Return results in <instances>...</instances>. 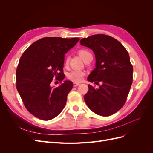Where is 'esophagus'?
Here are the masks:
<instances>
[{"mask_svg": "<svg viewBox=\"0 0 153 153\" xmlns=\"http://www.w3.org/2000/svg\"><path fill=\"white\" fill-rule=\"evenodd\" d=\"M80 85L79 83H76V82H74L73 83V86L74 87H77L78 85Z\"/></svg>", "mask_w": 153, "mask_h": 153, "instance_id": "34e87169", "label": "esophagus"}]
</instances>
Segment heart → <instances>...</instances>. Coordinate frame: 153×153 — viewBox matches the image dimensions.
Instances as JSON below:
<instances>
[{
	"label": "heart",
	"mask_w": 153,
	"mask_h": 153,
	"mask_svg": "<svg viewBox=\"0 0 153 153\" xmlns=\"http://www.w3.org/2000/svg\"><path fill=\"white\" fill-rule=\"evenodd\" d=\"M78 53L80 55V57L84 60V61H85L89 57L92 56V54L91 53V52L86 49L79 50L78 51ZM65 64L66 65L68 64V59L66 60ZM85 75V73L84 71H80V70H73L68 73V78L73 82L79 83L83 80Z\"/></svg>",
	"instance_id": "obj_1"
}]
</instances>
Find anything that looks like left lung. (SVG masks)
<instances>
[{
	"label": "left lung",
	"mask_w": 153,
	"mask_h": 153,
	"mask_svg": "<svg viewBox=\"0 0 153 153\" xmlns=\"http://www.w3.org/2000/svg\"><path fill=\"white\" fill-rule=\"evenodd\" d=\"M80 43L93 50L96 59L87 80L103 83L98 89L88 85L85 103L95 114L110 116L124 106L132 84L133 69L129 54L119 41L108 35H92Z\"/></svg>",
	"instance_id": "8db88e82"
}]
</instances>
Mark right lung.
Instances as JSON below:
<instances>
[{"mask_svg":"<svg viewBox=\"0 0 153 153\" xmlns=\"http://www.w3.org/2000/svg\"><path fill=\"white\" fill-rule=\"evenodd\" d=\"M78 38L46 37L32 43L20 57L16 71V89L26 109L36 117L48 121L57 117L65 106L73 83L65 81L50 86L53 78L62 82L64 54Z\"/></svg>","mask_w":153,"mask_h":153,"instance_id":"1","label":"right lung"}]
</instances>
